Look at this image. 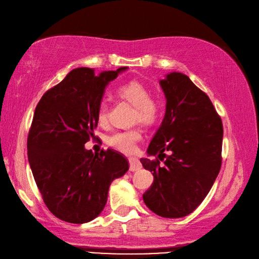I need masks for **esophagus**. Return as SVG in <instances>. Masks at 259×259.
Masks as SVG:
<instances>
[{
    "mask_svg": "<svg viewBox=\"0 0 259 259\" xmlns=\"http://www.w3.org/2000/svg\"><path fill=\"white\" fill-rule=\"evenodd\" d=\"M128 162H130V169L132 171H136L142 168V163L139 162L137 158H133L132 156V158L128 159Z\"/></svg>",
    "mask_w": 259,
    "mask_h": 259,
    "instance_id": "esophagus-1",
    "label": "esophagus"
}]
</instances>
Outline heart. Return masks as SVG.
Listing matches in <instances>:
<instances>
[{"label":"heart","instance_id":"heart-1","mask_svg":"<svg viewBox=\"0 0 259 259\" xmlns=\"http://www.w3.org/2000/svg\"><path fill=\"white\" fill-rule=\"evenodd\" d=\"M117 95L127 100L135 107L134 119L144 124H152L158 119L160 113V104L155 98L150 96V91L147 86L139 81H130L117 89ZM108 107L105 103L99 106L97 120L100 124L107 122ZM142 139V132L139 128L128 131H116L107 138V143L117 150L131 152L134 150L136 143Z\"/></svg>","mask_w":259,"mask_h":259}]
</instances>
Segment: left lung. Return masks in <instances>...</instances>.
<instances>
[{
  "label": "left lung",
  "instance_id": "obj_1",
  "mask_svg": "<svg viewBox=\"0 0 259 259\" xmlns=\"http://www.w3.org/2000/svg\"><path fill=\"white\" fill-rule=\"evenodd\" d=\"M159 83L166 99L165 114L147 149L149 156L158 159H140L153 175L143 199L154 214L180 218L201 204L219 173L223 123L208 96L189 76L170 72Z\"/></svg>",
  "mask_w": 259,
  "mask_h": 259
}]
</instances>
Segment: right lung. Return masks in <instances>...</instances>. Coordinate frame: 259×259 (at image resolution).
Wrapping results in <instances>:
<instances>
[{"label":"right lung","instance_id":"add662e5","mask_svg":"<svg viewBox=\"0 0 259 259\" xmlns=\"http://www.w3.org/2000/svg\"><path fill=\"white\" fill-rule=\"evenodd\" d=\"M127 67L95 74L76 68L46 92L35 108L28 136V159L35 184L53 215L85 224L103 211L109 187L128 170L112 149L94 154L84 145L94 136L107 85Z\"/></svg>","mask_w":259,"mask_h":259}]
</instances>
